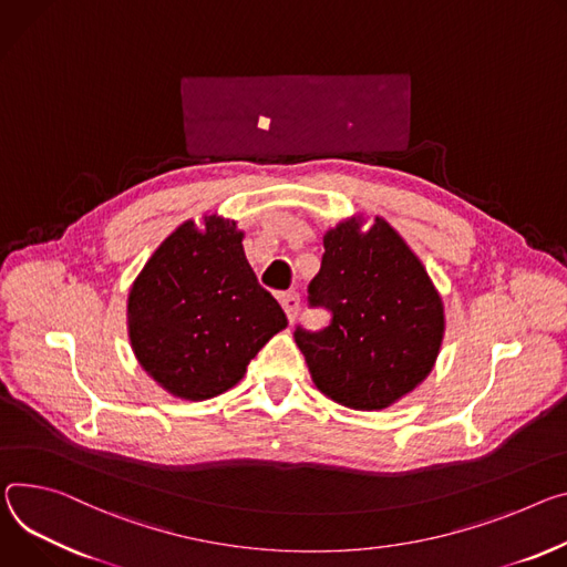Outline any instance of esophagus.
<instances>
[{
    "mask_svg": "<svg viewBox=\"0 0 567 567\" xmlns=\"http://www.w3.org/2000/svg\"><path fill=\"white\" fill-rule=\"evenodd\" d=\"M278 300H280V305H282V310H285V315H287L289 323H293V319H296V315H298V307H300L298 293H296V291H285V293L278 296Z\"/></svg>",
    "mask_w": 567,
    "mask_h": 567,
    "instance_id": "1",
    "label": "esophagus"
}]
</instances>
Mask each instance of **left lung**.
<instances>
[{"instance_id":"left-lung-1","label":"left lung","mask_w":567,"mask_h":567,"mask_svg":"<svg viewBox=\"0 0 567 567\" xmlns=\"http://www.w3.org/2000/svg\"><path fill=\"white\" fill-rule=\"evenodd\" d=\"M362 215L323 235L321 269L310 305L332 312L319 332H293L312 382L334 402L386 409L414 391L434 369L445 315L443 300L419 255L398 230Z\"/></svg>"}]
</instances>
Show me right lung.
Returning a JSON list of instances; mask_svg holds the SVG:
<instances>
[{
	"label": "right lung",
	"mask_w": 567,
	"mask_h": 567,
	"mask_svg": "<svg viewBox=\"0 0 567 567\" xmlns=\"http://www.w3.org/2000/svg\"><path fill=\"white\" fill-rule=\"evenodd\" d=\"M237 221L203 215L181 224L128 291V339L140 367L181 400L233 389L287 317L244 255Z\"/></svg>",
	"instance_id": "obj_1"
}]
</instances>
